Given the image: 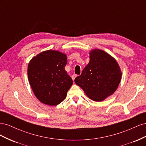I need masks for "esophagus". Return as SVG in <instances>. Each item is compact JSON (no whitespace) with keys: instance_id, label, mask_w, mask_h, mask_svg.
Wrapping results in <instances>:
<instances>
[{"instance_id":"1","label":"esophagus","mask_w":146,"mask_h":146,"mask_svg":"<svg viewBox=\"0 0 146 146\" xmlns=\"http://www.w3.org/2000/svg\"><path fill=\"white\" fill-rule=\"evenodd\" d=\"M77 77V75H76V74H73L72 76V80H75V78H76Z\"/></svg>"}]
</instances>
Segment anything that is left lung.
Wrapping results in <instances>:
<instances>
[{
	"mask_svg": "<svg viewBox=\"0 0 146 146\" xmlns=\"http://www.w3.org/2000/svg\"><path fill=\"white\" fill-rule=\"evenodd\" d=\"M67 56L60 52L44 51L30 60L28 78L35 95L42 103L55 106L65 99L73 81L65 70Z\"/></svg>",
	"mask_w": 146,
	"mask_h": 146,
	"instance_id": "obj_1",
	"label": "left lung"
}]
</instances>
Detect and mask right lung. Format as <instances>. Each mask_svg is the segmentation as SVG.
Instances as JSON below:
<instances>
[{
	"mask_svg": "<svg viewBox=\"0 0 146 146\" xmlns=\"http://www.w3.org/2000/svg\"><path fill=\"white\" fill-rule=\"evenodd\" d=\"M90 58L89 63L74 81L88 98L100 102L115 92L122 73L117 61L103 50H92Z\"/></svg>",
	"mask_w": 146,
	"mask_h": 146,
	"instance_id": "right-lung-1",
	"label": "right lung"
}]
</instances>
